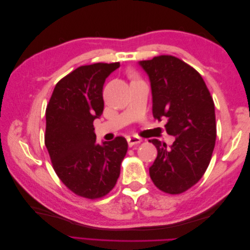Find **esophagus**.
Wrapping results in <instances>:
<instances>
[{"instance_id":"1","label":"esophagus","mask_w":250,"mask_h":250,"mask_svg":"<svg viewBox=\"0 0 250 250\" xmlns=\"http://www.w3.org/2000/svg\"><path fill=\"white\" fill-rule=\"evenodd\" d=\"M143 140L139 137H129L127 139V142H128V145H129V147H132L133 145H138V144H140Z\"/></svg>"}]
</instances>
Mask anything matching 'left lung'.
I'll list each match as a JSON object with an SVG mask.
<instances>
[{
	"mask_svg": "<svg viewBox=\"0 0 250 250\" xmlns=\"http://www.w3.org/2000/svg\"><path fill=\"white\" fill-rule=\"evenodd\" d=\"M139 64L149 77L153 117L167 118L166 130L175 137L171 146L149 141L157 149L150 177L165 193H183L198 183L213 154L217 132L213 98L201 75L177 57L162 55Z\"/></svg>",
	"mask_w": 250,
	"mask_h": 250,
	"instance_id": "left-lung-1",
	"label": "left lung"
}]
</instances>
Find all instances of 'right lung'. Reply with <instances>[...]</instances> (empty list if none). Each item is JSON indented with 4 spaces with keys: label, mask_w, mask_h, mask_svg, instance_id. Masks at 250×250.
<instances>
[{
    "label": "right lung",
    "mask_w": 250,
    "mask_h": 250,
    "mask_svg": "<svg viewBox=\"0 0 250 250\" xmlns=\"http://www.w3.org/2000/svg\"><path fill=\"white\" fill-rule=\"evenodd\" d=\"M120 62L82 65L55 85L46 109L44 144L60 180L89 199L108 194L120 176L128 144L96 142L94 120L103 108V85Z\"/></svg>",
    "instance_id": "obj_1"
}]
</instances>
